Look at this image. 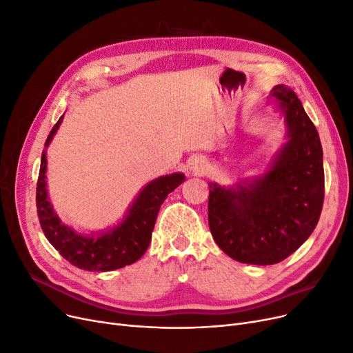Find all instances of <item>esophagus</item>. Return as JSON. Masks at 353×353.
<instances>
[{
  "label": "esophagus",
  "mask_w": 353,
  "mask_h": 353,
  "mask_svg": "<svg viewBox=\"0 0 353 353\" xmlns=\"http://www.w3.org/2000/svg\"><path fill=\"white\" fill-rule=\"evenodd\" d=\"M190 170L196 176H203L208 172V161L203 157H194L190 161Z\"/></svg>",
  "instance_id": "esophagus-1"
}]
</instances>
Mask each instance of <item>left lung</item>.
I'll return each mask as SVG.
<instances>
[{
    "mask_svg": "<svg viewBox=\"0 0 353 353\" xmlns=\"http://www.w3.org/2000/svg\"><path fill=\"white\" fill-rule=\"evenodd\" d=\"M271 97L288 128V141L272 167L236 190L209 183L214 242L236 261L254 265L277 264L293 254L314 231L325 199L323 150L314 124L287 86H275Z\"/></svg>",
    "mask_w": 353,
    "mask_h": 353,
    "instance_id": "left-lung-1",
    "label": "left lung"
}]
</instances>
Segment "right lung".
Segmentation results:
<instances>
[{"instance_id": "add662e5", "label": "right lung", "mask_w": 353, "mask_h": 353, "mask_svg": "<svg viewBox=\"0 0 353 353\" xmlns=\"http://www.w3.org/2000/svg\"><path fill=\"white\" fill-rule=\"evenodd\" d=\"M60 117L52 128L44 145L48 147L57 131ZM46 152L41 154V164L36 188V205L39 222L48 241L68 261L81 270L112 271L135 263L147 251L152 229L157 219L160 206L168 193L180 186L185 174L174 173L159 177L141 190L127 218L114 231L97 238H86L65 226L53 212L46 192Z\"/></svg>"}]
</instances>
